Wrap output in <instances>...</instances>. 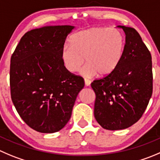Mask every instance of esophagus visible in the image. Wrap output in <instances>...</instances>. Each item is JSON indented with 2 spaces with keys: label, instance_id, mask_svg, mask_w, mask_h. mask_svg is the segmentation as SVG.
Here are the masks:
<instances>
[{
  "label": "esophagus",
  "instance_id": "esophagus-1",
  "mask_svg": "<svg viewBox=\"0 0 160 160\" xmlns=\"http://www.w3.org/2000/svg\"><path fill=\"white\" fill-rule=\"evenodd\" d=\"M84 82H85V86H90V84H91V81H90V80H89V79L85 78Z\"/></svg>",
  "mask_w": 160,
  "mask_h": 160
}]
</instances>
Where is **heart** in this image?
<instances>
[{"instance_id": "heart-1", "label": "heart", "mask_w": 160, "mask_h": 160, "mask_svg": "<svg viewBox=\"0 0 160 160\" xmlns=\"http://www.w3.org/2000/svg\"><path fill=\"white\" fill-rule=\"evenodd\" d=\"M124 36L112 27H93L73 34L70 45L61 50L62 63L71 73L81 70L86 78L99 75L106 77L115 71L121 63L125 52Z\"/></svg>"}]
</instances>
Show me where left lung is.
Instances as JSON below:
<instances>
[{
	"instance_id": "left-lung-1",
	"label": "left lung",
	"mask_w": 160,
	"mask_h": 160,
	"mask_svg": "<svg viewBox=\"0 0 160 160\" xmlns=\"http://www.w3.org/2000/svg\"><path fill=\"white\" fill-rule=\"evenodd\" d=\"M126 35L123 58L114 72L92 82L94 116L103 128L124 130L142 116L152 94V56L135 29L117 26Z\"/></svg>"
}]
</instances>
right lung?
Masks as SVG:
<instances>
[{
    "mask_svg": "<svg viewBox=\"0 0 160 160\" xmlns=\"http://www.w3.org/2000/svg\"><path fill=\"white\" fill-rule=\"evenodd\" d=\"M75 27L45 26L27 32L11 58V97L16 111L30 128L52 133L71 118L82 78L62 63L61 50Z\"/></svg>",
    "mask_w": 160,
    "mask_h": 160,
    "instance_id": "1",
    "label": "right lung"
}]
</instances>
